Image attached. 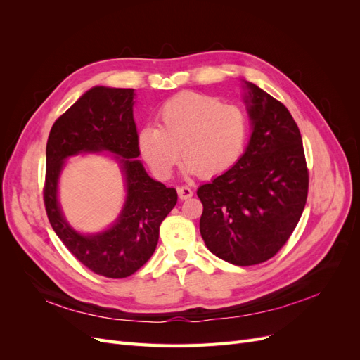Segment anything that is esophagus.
Returning a JSON list of instances; mask_svg holds the SVG:
<instances>
[{
  "instance_id": "34e87169",
  "label": "esophagus",
  "mask_w": 360,
  "mask_h": 360,
  "mask_svg": "<svg viewBox=\"0 0 360 360\" xmlns=\"http://www.w3.org/2000/svg\"><path fill=\"white\" fill-rule=\"evenodd\" d=\"M177 193L180 200H188L193 195V191L189 186H179L177 188Z\"/></svg>"
}]
</instances>
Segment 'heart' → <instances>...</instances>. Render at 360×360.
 <instances>
[{"instance_id": "heart-1", "label": "heart", "mask_w": 360, "mask_h": 360, "mask_svg": "<svg viewBox=\"0 0 360 360\" xmlns=\"http://www.w3.org/2000/svg\"><path fill=\"white\" fill-rule=\"evenodd\" d=\"M159 127L147 124L138 134V148L159 179H168L180 151L189 176L217 177L245 153L249 120L238 105L200 93H183L163 103Z\"/></svg>"}]
</instances>
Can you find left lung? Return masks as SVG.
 Instances as JSON below:
<instances>
[{"mask_svg":"<svg viewBox=\"0 0 360 360\" xmlns=\"http://www.w3.org/2000/svg\"><path fill=\"white\" fill-rule=\"evenodd\" d=\"M246 86L252 135L245 153L197 191L205 246L236 266L278 254L300 219L309 186L300 130L290 111L255 84Z\"/></svg>","mask_w":360,"mask_h":360,"instance_id":"1","label":"left lung"}]
</instances>
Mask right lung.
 <instances>
[{
  "label": "right lung",
  "mask_w": 360,
  "mask_h": 360,
  "mask_svg": "<svg viewBox=\"0 0 360 360\" xmlns=\"http://www.w3.org/2000/svg\"><path fill=\"white\" fill-rule=\"evenodd\" d=\"M134 89L94 86L57 118L46 144L43 201L48 219L70 254L96 275L127 278L153 255L159 226L177 204V191L148 177L139 156L134 120ZM110 150L122 163L127 202L117 222L103 233L84 236L65 222L56 200L63 159Z\"/></svg>",
  "instance_id": "obj_1"
}]
</instances>
